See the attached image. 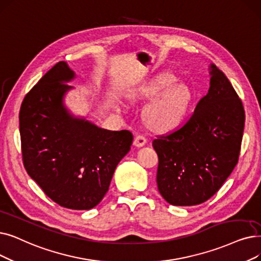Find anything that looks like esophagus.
<instances>
[{"label":"esophagus","mask_w":261,"mask_h":261,"mask_svg":"<svg viewBox=\"0 0 261 261\" xmlns=\"http://www.w3.org/2000/svg\"><path fill=\"white\" fill-rule=\"evenodd\" d=\"M146 143H147V140L145 137H143V135H138V137L133 141V145L137 147H143L146 145Z\"/></svg>","instance_id":"34e87169"}]
</instances>
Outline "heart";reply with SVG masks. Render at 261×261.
<instances>
[{
  "instance_id": "b5f03b06",
  "label": "heart",
  "mask_w": 261,
  "mask_h": 261,
  "mask_svg": "<svg viewBox=\"0 0 261 261\" xmlns=\"http://www.w3.org/2000/svg\"><path fill=\"white\" fill-rule=\"evenodd\" d=\"M175 81V76L166 75L144 92L146 96L156 95L145 111V119L149 127L156 130L172 129L185 118L192 95L187 85L174 84Z\"/></svg>"
}]
</instances>
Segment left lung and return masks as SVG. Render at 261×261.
Wrapping results in <instances>:
<instances>
[{"label":"left lung","instance_id":"8db88e82","mask_svg":"<svg viewBox=\"0 0 261 261\" xmlns=\"http://www.w3.org/2000/svg\"><path fill=\"white\" fill-rule=\"evenodd\" d=\"M210 87L182 127L152 142L159 156L156 185L174 206L208 200L239 159L245 114L228 79L209 66Z\"/></svg>","mask_w":261,"mask_h":261}]
</instances>
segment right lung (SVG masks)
<instances>
[{"mask_svg":"<svg viewBox=\"0 0 261 261\" xmlns=\"http://www.w3.org/2000/svg\"><path fill=\"white\" fill-rule=\"evenodd\" d=\"M75 73L53 66L23 99L19 127L28 174L53 201L89 210L102 200L117 164L132 145L128 130L111 131L73 115L65 96Z\"/></svg>","mask_w":261,"mask_h":261,"instance_id":"add662e5","label":"right lung"}]
</instances>
